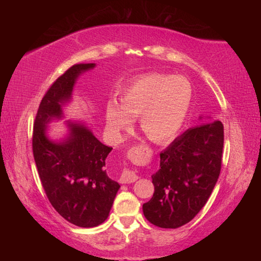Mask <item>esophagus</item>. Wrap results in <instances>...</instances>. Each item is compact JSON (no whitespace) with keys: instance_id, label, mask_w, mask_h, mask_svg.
Here are the masks:
<instances>
[{"instance_id":"obj_1","label":"esophagus","mask_w":261,"mask_h":261,"mask_svg":"<svg viewBox=\"0 0 261 261\" xmlns=\"http://www.w3.org/2000/svg\"><path fill=\"white\" fill-rule=\"evenodd\" d=\"M137 179H138V176H137L134 171L124 169L122 171V175L118 180H120V183H122V184H129V183L136 182Z\"/></svg>"}]
</instances>
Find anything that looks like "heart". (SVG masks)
<instances>
[{
    "mask_svg": "<svg viewBox=\"0 0 261 261\" xmlns=\"http://www.w3.org/2000/svg\"><path fill=\"white\" fill-rule=\"evenodd\" d=\"M193 88L188 78L149 73L136 79L123 91L121 105L112 101L106 109L107 130L114 139L139 117L141 131L155 143L177 136L187 120Z\"/></svg>",
    "mask_w": 261,
    "mask_h": 261,
    "instance_id": "obj_1",
    "label": "heart"
}]
</instances>
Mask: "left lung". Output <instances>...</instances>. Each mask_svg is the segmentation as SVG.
<instances>
[{"label":"left lung","mask_w":261,"mask_h":261,"mask_svg":"<svg viewBox=\"0 0 261 261\" xmlns=\"http://www.w3.org/2000/svg\"><path fill=\"white\" fill-rule=\"evenodd\" d=\"M223 140V124L214 121L183 132L160 153L153 197L143 205L149 222L175 229L199 213L218 182Z\"/></svg>","instance_id":"left-lung-1"}]
</instances>
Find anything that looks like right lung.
Here are the masks:
<instances>
[{"label":"right lung","mask_w":261,"mask_h":261,"mask_svg":"<svg viewBox=\"0 0 261 261\" xmlns=\"http://www.w3.org/2000/svg\"><path fill=\"white\" fill-rule=\"evenodd\" d=\"M94 67L74 64L51 84L39 105L32 136L34 161L48 200L62 218L83 228L105 222L120 189L105 168L113 147L78 123H69L68 139L54 143L46 137V124L62 116V106L71 98L76 79Z\"/></svg>","instance_id":"1"}]
</instances>
